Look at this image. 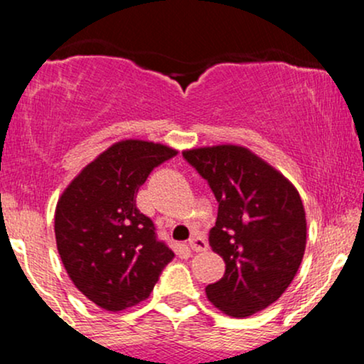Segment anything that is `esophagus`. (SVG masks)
<instances>
[{"label":"esophagus","instance_id":"1","mask_svg":"<svg viewBox=\"0 0 364 364\" xmlns=\"http://www.w3.org/2000/svg\"><path fill=\"white\" fill-rule=\"evenodd\" d=\"M188 245H190V248L195 250V252H205V250L208 248L207 241L203 240V237H200V236L191 237V240L188 241Z\"/></svg>","mask_w":364,"mask_h":364}]
</instances>
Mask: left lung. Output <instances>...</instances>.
Returning <instances> with one entry per match:
<instances>
[{"instance_id": "obj_1", "label": "left lung", "mask_w": 364, "mask_h": 364, "mask_svg": "<svg viewBox=\"0 0 364 364\" xmlns=\"http://www.w3.org/2000/svg\"><path fill=\"white\" fill-rule=\"evenodd\" d=\"M214 191L219 212L208 243L224 258L220 281L207 286L208 301L245 318L277 301L301 265L306 217L298 190L240 145L185 150Z\"/></svg>"}]
</instances>
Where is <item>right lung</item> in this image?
I'll return each mask as SVG.
<instances>
[{"instance_id":"1","label":"right lung","mask_w":364,"mask_h":364,"mask_svg":"<svg viewBox=\"0 0 364 364\" xmlns=\"http://www.w3.org/2000/svg\"><path fill=\"white\" fill-rule=\"evenodd\" d=\"M176 150L121 140L82 169L58 200L54 235L72 282L107 311L147 299L173 250L136 208L139 188Z\"/></svg>"}]
</instances>
